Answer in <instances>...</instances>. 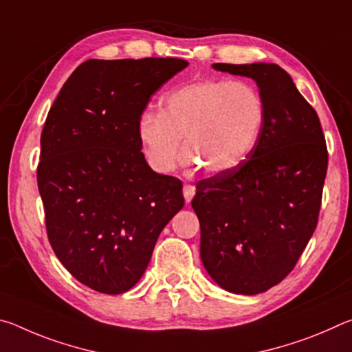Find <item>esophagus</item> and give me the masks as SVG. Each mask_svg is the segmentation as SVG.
I'll list each match as a JSON object with an SVG mask.
<instances>
[{"instance_id": "obj_1", "label": "esophagus", "mask_w": 352, "mask_h": 352, "mask_svg": "<svg viewBox=\"0 0 352 352\" xmlns=\"http://www.w3.org/2000/svg\"><path fill=\"white\" fill-rule=\"evenodd\" d=\"M183 195H184V200H186V204H189V201L192 200V197L195 195V186H192V184H184Z\"/></svg>"}]
</instances>
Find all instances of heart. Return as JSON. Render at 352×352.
<instances>
[{"label":"heart","instance_id":"heart-1","mask_svg":"<svg viewBox=\"0 0 352 352\" xmlns=\"http://www.w3.org/2000/svg\"><path fill=\"white\" fill-rule=\"evenodd\" d=\"M265 109L259 93L243 82L204 79L164 98L162 111L141 116L138 135L158 172H170L184 153L208 174L236 169L259 140Z\"/></svg>","mask_w":352,"mask_h":352}]
</instances>
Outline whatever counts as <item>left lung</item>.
I'll return each mask as SVG.
<instances>
[{"label":"left lung","mask_w":352,"mask_h":352,"mask_svg":"<svg viewBox=\"0 0 352 352\" xmlns=\"http://www.w3.org/2000/svg\"><path fill=\"white\" fill-rule=\"evenodd\" d=\"M253 79L265 109L259 140L236 169L197 183L200 258L220 287L269 290L294 270L318 222L327 148L317 111L275 63H214Z\"/></svg>","instance_id":"8db88e82"}]
</instances>
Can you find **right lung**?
Segmentation results:
<instances>
[{"instance_id":"right-lung-1","label":"right lung","mask_w":352,"mask_h":352,"mask_svg":"<svg viewBox=\"0 0 352 352\" xmlns=\"http://www.w3.org/2000/svg\"><path fill=\"white\" fill-rule=\"evenodd\" d=\"M186 67L172 57L91 58L47 113L37 168L47 239L65 269L100 294L140 281L184 205L182 182L147 164L138 124L152 94Z\"/></svg>"}]
</instances>
